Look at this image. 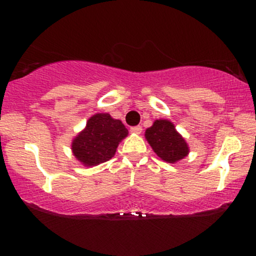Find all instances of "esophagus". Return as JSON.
<instances>
[{"label": "esophagus", "instance_id": "obj_1", "mask_svg": "<svg viewBox=\"0 0 256 256\" xmlns=\"http://www.w3.org/2000/svg\"><path fill=\"white\" fill-rule=\"evenodd\" d=\"M131 132H134V134H140V132H142V126H140V125L132 126V128H131Z\"/></svg>", "mask_w": 256, "mask_h": 256}]
</instances>
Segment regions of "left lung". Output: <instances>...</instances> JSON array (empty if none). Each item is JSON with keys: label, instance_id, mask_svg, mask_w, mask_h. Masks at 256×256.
Segmentation results:
<instances>
[{"label": "left lung", "instance_id": "obj_1", "mask_svg": "<svg viewBox=\"0 0 256 256\" xmlns=\"http://www.w3.org/2000/svg\"><path fill=\"white\" fill-rule=\"evenodd\" d=\"M146 138L158 156L166 162H177L189 152L184 138L168 120H156L152 128H146Z\"/></svg>", "mask_w": 256, "mask_h": 256}]
</instances>
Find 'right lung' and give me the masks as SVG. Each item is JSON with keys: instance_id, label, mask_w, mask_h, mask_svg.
<instances>
[{"instance_id": "add662e5", "label": "right lung", "mask_w": 256, "mask_h": 256, "mask_svg": "<svg viewBox=\"0 0 256 256\" xmlns=\"http://www.w3.org/2000/svg\"><path fill=\"white\" fill-rule=\"evenodd\" d=\"M128 131L120 120L108 113H98L88 120L84 128L72 142L74 156L85 166L106 162L116 154L119 142Z\"/></svg>"}]
</instances>
